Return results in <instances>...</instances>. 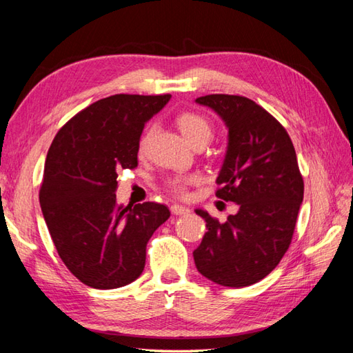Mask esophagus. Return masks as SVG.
Here are the masks:
<instances>
[{"instance_id": "34e87169", "label": "esophagus", "mask_w": 353, "mask_h": 353, "mask_svg": "<svg viewBox=\"0 0 353 353\" xmlns=\"http://www.w3.org/2000/svg\"><path fill=\"white\" fill-rule=\"evenodd\" d=\"M171 212L174 214V216H185V214L190 212V210L185 208L182 205H171Z\"/></svg>"}]
</instances>
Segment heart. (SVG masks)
Instances as JSON below:
<instances>
[{"label": "heart", "instance_id": "b5f03b06", "mask_svg": "<svg viewBox=\"0 0 353 353\" xmlns=\"http://www.w3.org/2000/svg\"><path fill=\"white\" fill-rule=\"evenodd\" d=\"M176 122L179 128L183 133V136L188 139V142L194 147L197 143H208L212 137V123L208 117L196 113V112H182L176 117ZM151 133H153V127L147 128L143 136L139 141V153H143L148 147ZM199 181V176L190 174V176H172L167 179V186L171 192H174L176 196H185L188 191V186L196 183Z\"/></svg>", "mask_w": 353, "mask_h": 353}]
</instances>
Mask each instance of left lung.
Returning <instances> with one entry per match:
<instances>
[{"label": "left lung", "instance_id": "8db88e82", "mask_svg": "<svg viewBox=\"0 0 353 353\" xmlns=\"http://www.w3.org/2000/svg\"><path fill=\"white\" fill-rule=\"evenodd\" d=\"M225 121L230 133L216 196L239 205L225 223L208 212L202 243L192 252L197 271L222 286L243 288L265 279L292 241L305 183L285 127L259 103L237 94L196 99Z\"/></svg>", "mask_w": 353, "mask_h": 353}]
</instances>
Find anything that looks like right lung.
<instances>
[{
    "mask_svg": "<svg viewBox=\"0 0 353 353\" xmlns=\"http://www.w3.org/2000/svg\"><path fill=\"white\" fill-rule=\"evenodd\" d=\"M171 94H113L62 127L48 148L39 203L61 260L84 285L114 289L142 274L162 203L116 202L117 172L137 167L145 122Z\"/></svg>",
    "mask_w": 353,
    "mask_h": 353,
    "instance_id": "right-lung-1",
    "label": "right lung"
}]
</instances>
